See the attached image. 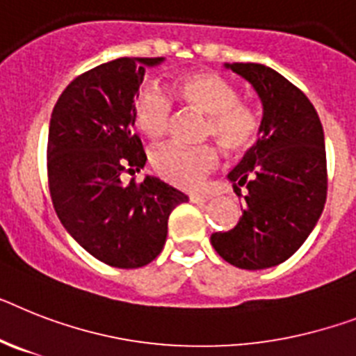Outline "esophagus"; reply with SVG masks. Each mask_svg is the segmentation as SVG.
Listing matches in <instances>:
<instances>
[{"mask_svg": "<svg viewBox=\"0 0 356 356\" xmlns=\"http://www.w3.org/2000/svg\"><path fill=\"white\" fill-rule=\"evenodd\" d=\"M189 200L193 204H204V202H209L211 196L209 195H200V193H193L189 195Z\"/></svg>", "mask_w": 356, "mask_h": 356, "instance_id": "34e87169", "label": "esophagus"}]
</instances>
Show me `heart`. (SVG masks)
<instances>
[{"label":"heart","instance_id":"obj_1","mask_svg":"<svg viewBox=\"0 0 356 356\" xmlns=\"http://www.w3.org/2000/svg\"><path fill=\"white\" fill-rule=\"evenodd\" d=\"M171 96L178 104L205 113L204 136L216 142L231 154H242L254 147L260 136L257 111L238 99L234 85L213 70H195L175 79ZM132 120L138 131L151 140H160L169 131L172 102L165 90L149 83L138 90L132 104ZM220 152L213 143L184 147L167 143L151 152L152 171L161 180L195 189L218 165Z\"/></svg>","mask_w":356,"mask_h":356}]
</instances>
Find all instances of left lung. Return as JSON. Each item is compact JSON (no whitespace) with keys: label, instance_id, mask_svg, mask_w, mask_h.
Listing matches in <instances>:
<instances>
[{"label":"left lung","instance_id":"obj_1","mask_svg":"<svg viewBox=\"0 0 356 356\" xmlns=\"http://www.w3.org/2000/svg\"><path fill=\"white\" fill-rule=\"evenodd\" d=\"M225 67L252 85L264 116L258 142L227 176L243 198L242 216L227 233L211 234V243L225 262L254 271L295 254L324 211V129L307 96L277 70L260 63Z\"/></svg>","mask_w":356,"mask_h":356}]
</instances>
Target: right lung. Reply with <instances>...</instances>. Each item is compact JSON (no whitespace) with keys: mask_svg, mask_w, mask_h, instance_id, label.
<instances>
[{"mask_svg":"<svg viewBox=\"0 0 356 356\" xmlns=\"http://www.w3.org/2000/svg\"><path fill=\"white\" fill-rule=\"evenodd\" d=\"M163 58H118L67 85L54 105L47 142L49 189L56 214L87 252L107 266L136 269L165 245L167 220L187 202L154 176L123 184L147 156L132 132V104L145 67Z\"/></svg>","mask_w":356,"mask_h":356,"instance_id":"obj_1","label":"right lung"}]
</instances>
